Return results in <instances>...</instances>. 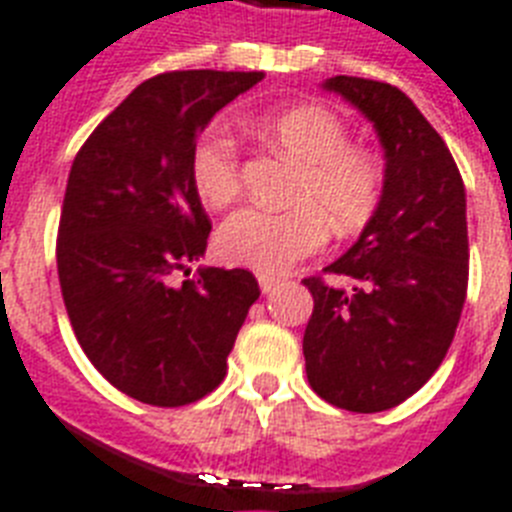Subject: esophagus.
<instances>
[{
	"label": "esophagus",
	"mask_w": 512,
	"mask_h": 512,
	"mask_svg": "<svg viewBox=\"0 0 512 512\" xmlns=\"http://www.w3.org/2000/svg\"><path fill=\"white\" fill-rule=\"evenodd\" d=\"M257 281H260V289H263V294L273 292V289H276V286L281 284V281H278L276 276H265V273H260V276H257Z\"/></svg>",
	"instance_id": "1"
}]
</instances>
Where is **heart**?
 Wrapping results in <instances>:
<instances>
[{
  "label": "heart",
  "mask_w": 512,
  "mask_h": 512,
  "mask_svg": "<svg viewBox=\"0 0 512 512\" xmlns=\"http://www.w3.org/2000/svg\"><path fill=\"white\" fill-rule=\"evenodd\" d=\"M260 134L299 165L297 207H244L218 228L215 252L223 263L284 276L299 260L315 255L328 239V220L339 234L363 228L384 194V173L376 157L352 147L334 112L299 105L257 120ZM191 184L207 207L220 210L239 197V155L226 128H205L189 157Z\"/></svg>",
  "instance_id": "obj_1"
}]
</instances>
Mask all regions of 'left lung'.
Returning a JSON list of instances; mask_svg holds the SVG:
<instances>
[{
  "mask_svg": "<svg viewBox=\"0 0 512 512\" xmlns=\"http://www.w3.org/2000/svg\"><path fill=\"white\" fill-rule=\"evenodd\" d=\"M363 112L384 147V194L357 242L328 273L305 278L307 381L326 402L381 413L442 365L468 289L465 186L450 149L397 86L355 76L321 83Z\"/></svg>",
  "mask_w": 512,
  "mask_h": 512,
  "instance_id": "obj_1",
  "label": "left lung"
}]
</instances>
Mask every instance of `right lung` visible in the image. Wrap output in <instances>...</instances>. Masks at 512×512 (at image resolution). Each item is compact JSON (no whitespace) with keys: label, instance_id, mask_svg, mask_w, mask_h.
<instances>
[{"label":"right lung","instance_id":"obj_1","mask_svg":"<svg viewBox=\"0 0 512 512\" xmlns=\"http://www.w3.org/2000/svg\"><path fill=\"white\" fill-rule=\"evenodd\" d=\"M265 73L176 70L139 83L73 160L57 234V273L94 368L157 407L202 400L260 297L244 268L176 273L207 249L210 218L191 184L194 141Z\"/></svg>","mask_w":512,"mask_h":512}]
</instances>
